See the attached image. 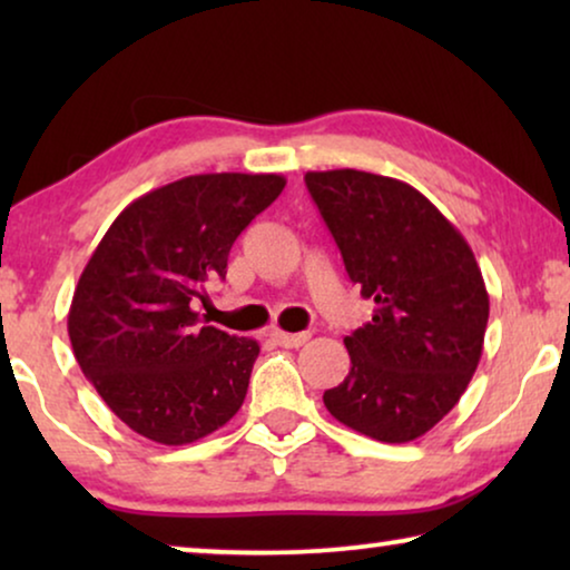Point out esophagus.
<instances>
[{"label":"esophagus","instance_id":"34e87169","mask_svg":"<svg viewBox=\"0 0 570 570\" xmlns=\"http://www.w3.org/2000/svg\"><path fill=\"white\" fill-rule=\"evenodd\" d=\"M308 337H311L308 332H301V334H291V332H283V330L272 332V340H275L279 347H301V345H306Z\"/></svg>","mask_w":570,"mask_h":570}]
</instances>
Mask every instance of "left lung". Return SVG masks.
<instances>
[{
  "label": "left lung",
  "mask_w": 570,
  "mask_h": 570,
  "mask_svg": "<svg viewBox=\"0 0 570 570\" xmlns=\"http://www.w3.org/2000/svg\"><path fill=\"white\" fill-rule=\"evenodd\" d=\"M306 186L373 318L345 337L350 373L326 389L342 425L407 443L454 410L478 371L490 298L462 233L410 184L355 168Z\"/></svg>",
  "instance_id": "left-lung-1"
}]
</instances>
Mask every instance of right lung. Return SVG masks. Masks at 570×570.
Here are the masks:
<instances>
[{"instance_id":"right-lung-1","label":"right lung","mask_w":570,"mask_h":570,"mask_svg":"<svg viewBox=\"0 0 570 570\" xmlns=\"http://www.w3.org/2000/svg\"><path fill=\"white\" fill-rule=\"evenodd\" d=\"M285 189L277 174H199L142 194L100 238L69 306L85 379L131 431L184 446L246 400L259 342L202 326L233 240Z\"/></svg>"}]
</instances>
